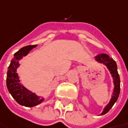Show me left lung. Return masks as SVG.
Listing matches in <instances>:
<instances>
[{"label": "left lung", "mask_w": 128, "mask_h": 128, "mask_svg": "<svg viewBox=\"0 0 128 128\" xmlns=\"http://www.w3.org/2000/svg\"><path fill=\"white\" fill-rule=\"evenodd\" d=\"M95 61L100 64H102L108 68L111 74V76L112 77V82L114 84L111 98L109 101L108 104L104 108L102 112L99 114V115H103L108 112L109 110L112 108V106L118 99L120 91V80L118 72V66L115 61L112 58H110L108 54H101L97 55V56H95Z\"/></svg>", "instance_id": "obj_1"}]
</instances>
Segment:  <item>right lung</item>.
Wrapping results in <instances>:
<instances>
[{
	"label": "right lung",
	"instance_id": "1",
	"mask_svg": "<svg viewBox=\"0 0 128 128\" xmlns=\"http://www.w3.org/2000/svg\"><path fill=\"white\" fill-rule=\"evenodd\" d=\"M36 46L37 45L27 46L21 48L19 51L14 54V58L8 66L6 77V85L11 96L19 104L28 108L41 104L44 101L45 98L38 96L36 93L31 92L20 83L17 70L20 65L19 64L20 60L24 58V56H26L31 50Z\"/></svg>",
	"mask_w": 128,
	"mask_h": 128
}]
</instances>
